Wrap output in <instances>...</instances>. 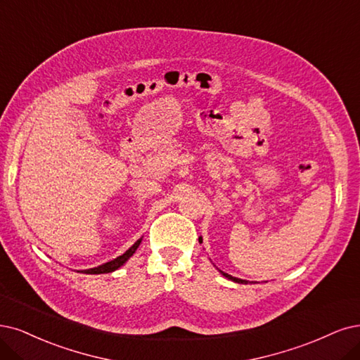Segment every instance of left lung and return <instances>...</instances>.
Masks as SVG:
<instances>
[{
  "label": "left lung",
  "mask_w": 360,
  "mask_h": 360,
  "mask_svg": "<svg viewBox=\"0 0 360 360\" xmlns=\"http://www.w3.org/2000/svg\"><path fill=\"white\" fill-rule=\"evenodd\" d=\"M202 237H198V242H202L200 240ZM225 277L227 278H230V281H233V282H236V283H245V285H248V281H242V278H237V277H233V276H230V274H227V273H224V271H221Z\"/></svg>",
  "instance_id": "8db88e82"
}]
</instances>
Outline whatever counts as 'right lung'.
I'll list each match as a JSON object with an SVG mask.
<instances>
[{
    "label": "right lung",
    "mask_w": 360,
    "mask_h": 360,
    "mask_svg": "<svg viewBox=\"0 0 360 360\" xmlns=\"http://www.w3.org/2000/svg\"><path fill=\"white\" fill-rule=\"evenodd\" d=\"M141 240L142 238H139V240L133 245L130 249H127L123 255H120V257H117L115 259H112V261H110V262H106V264H102V265H99V267H95V269H90V270H84L83 273H86V274H103V273H111V271H114V270H117V269H120L122 267V265L133 255L135 254V250L138 249V246H139V243H141Z\"/></svg>",
    "instance_id": "1"
}]
</instances>
